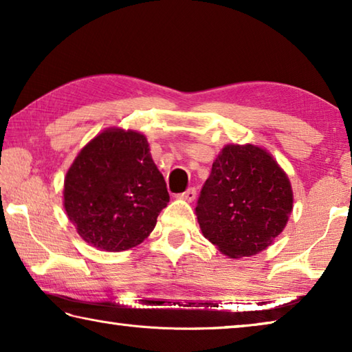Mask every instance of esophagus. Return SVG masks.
<instances>
[{
    "label": "esophagus",
    "instance_id": "obj_1",
    "mask_svg": "<svg viewBox=\"0 0 352 352\" xmlns=\"http://www.w3.org/2000/svg\"><path fill=\"white\" fill-rule=\"evenodd\" d=\"M195 197H197V190H195V188H189L184 190L183 194H177V199H183L186 201H194Z\"/></svg>",
    "mask_w": 352,
    "mask_h": 352
}]
</instances>
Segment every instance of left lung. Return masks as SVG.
I'll use <instances>...</instances> for the list:
<instances>
[{
	"label": "left lung",
	"instance_id": "left-lung-1",
	"mask_svg": "<svg viewBox=\"0 0 352 352\" xmlns=\"http://www.w3.org/2000/svg\"><path fill=\"white\" fill-rule=\"evenodd\" d=\"M294 208L289 177L262 147L228 144L214 160L195 214L204 236L230 258L258 254Z\"/></svg>",
	"mask_w": 352,
	"mask_h": 352
}]
</instances>
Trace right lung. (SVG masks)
Here are the masks:
<instances>
[{"instance_id": "add662e5", "label": "right lung", "mask_w": 352, "mask_h": 352, "mask_svg": "<svg viewBox=\"0 0 352 352\" xmlns=\"http://www.w3.org/2000/svg\"><path fill=\"white\" fill-rule=\"evenodd\" d=\"M169 201L144 135L107 129L77 155L65 177L63 206L77 233L104 252L140 245Z\"/></svg>"}]
</instances>
